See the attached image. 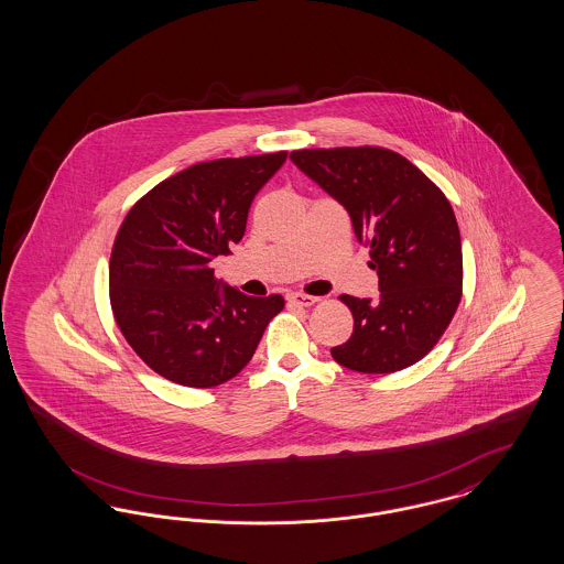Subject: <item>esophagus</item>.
Wrapping results in <instances>:
<instances>
[{"label":"esophagus","instance_id":"1","mask_svg":"<svg viewBox=\"0 0 564 564\" xmlns=\"http://www.w3.org/2000/svg\"><path fill=\"white\" fill-rule=\"evenodd\" d=\"M317 302V297H313V295L306 294H290L288 295V304L290 306H300V308H308V306H313Z\"/></svg>","mask_w":564,"mask_h":564}]
</instances>
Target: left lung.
I'll return each instance as SVG.
<instances>
[{
  "label": "left lung",
  "instance_id": "8db88e82",
  "mask_svg": "<svg viewBox=\"0 0 564 564\" xmlns=\"http://www.w3.org/2000/svg\"><path fill=\"white\" fill-rule=\"evenodd\" d=\"M290 159L349 212L378 274V302L340 295L352 334L332 357L361 375L421 361L463 295L460 235L446 194L402 154L378 145L294 150Z\"/></svg>",
  "mask_w": 564,
  "mask_h": 564
}]
</instances>
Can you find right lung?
Listing matches in <instances>:
<instances>
[{
  "label": "right lung",
  "mask_w": 564,
  "mask_h": 564,
  "mask_svg": "<svg viewBox=\"0 0 564 564\" xmlns=\"http://www.w3.org/2000/svg\"><path fill=\"white\" fill-rule=\"evenodd\" d=\"M288 152L198 162L143 194L109 258L116 325L162 378L214 389L251 361L283 295L251 297L215 279L214 260L245 235L256 194Z\"/></svg>",
  "instance_id": "add662e5"
}]
</instances>
